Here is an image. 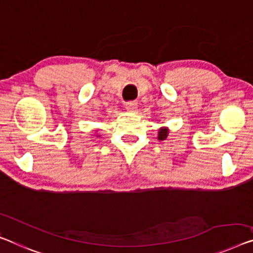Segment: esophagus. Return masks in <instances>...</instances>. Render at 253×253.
<instances>
[{"mask_svg": "<svg viewBox=\"0 0 253 253\" xmlns=\"http://www.w3.org/2000/svg\"><path fill=\"white\" fill-rule=\"evenodd\" d=\"M125 108H126L127 111L134 112V111H136V109H137V103L136 102H131V101H130V102H126Z\"/></svg>", "mask_w": 253, "mask_h": 253, "instance_id": "obj_1", "label": "esophagus"}]
</instances>
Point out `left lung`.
<instances>
[{
  "instance_id": "obj_1",
  "label": "left lung",
  "mask_w": 253,
  "mask_h": 253,
  "mask_svg": "<svg viewBox=\"0 0 253 253\" xmlns=\"http://www.w3.org/2000/svg\"><path fill=\"white\" fill-rule=\"evenodd\" d=\"M168 133H169L168 128L161 127L160 129H159V131H158V139H159V141H164V139L167 138Z\"/></svg>"
}]
</instances>
